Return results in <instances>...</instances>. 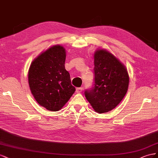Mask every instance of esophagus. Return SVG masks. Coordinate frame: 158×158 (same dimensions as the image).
Instances as JSON below:
<instances>
[{
	"instance_id": "esophagus-1",
	"label": "esophagus",
	"mask_w": 158,
	"mask_h": 158,
	"mask_svg": "<svg viewBox=\"0 0 158 158\" xmlns=\"http://www.w3.org/2000/svg\"><path fill=\"white\" fill-rule=\"evenodd\" d=\"M83 91V87H79L76 89V93H80Z\"/></svg>"
}]
</instances>
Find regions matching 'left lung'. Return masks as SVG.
<instances>
[{
  "instance_id": "8db88e82",
  "label": "left lung",
  "mask_w": 158,
  "mask_h": 158,
  "mask_svg": "<svg viewBox=\"0 0 158 158\" xmlns=\"http://www.w3.org/2000/svg\"><path fill=\"white\" fill-rule=\"evenodd\" d=\"M94 86L85 92L94 111L108 112L119 105L127 94L129 75L125 65L105 49L94 53Z\"/></svg>"
}]
</instances>
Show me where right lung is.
Listing matches in <instances>:
<instances>
[{"instance_id":"1","label":"right lung","mask_w":158,"mask_h":158,"mask_svg":"<svg viewBox=\"0 0 158 158\" xmlns=\"http://www.w3.org/2000/svg\"><path fill=\"white\" fill-rule=\"evenodd\" d=\"M65 58L64 47L54 45L35 57L30 66L31 93L38 104L48 110H60L75 91L65 69Z\"/></svg>"}]
</instances>
